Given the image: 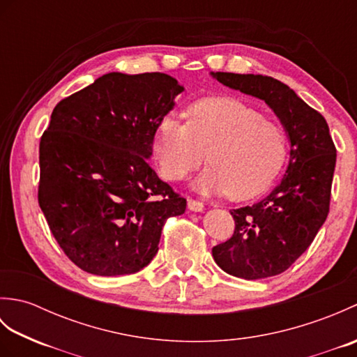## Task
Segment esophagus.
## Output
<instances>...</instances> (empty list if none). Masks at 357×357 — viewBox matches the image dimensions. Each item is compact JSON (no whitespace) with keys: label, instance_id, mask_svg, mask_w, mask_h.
Masks as SVG:
<instances>
[{"label":"esophagus","instance_id":"esophagus-1","mask_svg":"<svg viewBox=\"0 0 357 357\" xmlns=\"http://www.w3.org/2000/svg\"><path fill=\"white\" fill-rule=\"evenodd\" d=\"M187 206L192 211H202L204 210V204L201 201H196V199H192V198L187 199Z\"/></svg>","mask_w":357,"mask_h":357}]
</instances>
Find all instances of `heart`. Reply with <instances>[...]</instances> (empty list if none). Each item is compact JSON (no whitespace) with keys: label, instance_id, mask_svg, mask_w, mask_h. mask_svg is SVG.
I'll use <instances>...</instances> for the list:
<instances>
[{"label":"heart","instance_id":"heart-1","mask_svg":"<svg viewBox=\"0 0 357 357\" xmlns=\"http://www.w3.org/2000/svg\"><path fill=\"white\" fill-rule=\"evenodd\" d=\"M202 150L210 165L196 178L195 190L245 201L262 193L282 169L287 136L276 121L229 96L193 102L185 123L173 116L159 121L151 151L165 179L187 178L201 164Z\"/></svg>","mask_w":357,"mask_h":357}]
</instances>
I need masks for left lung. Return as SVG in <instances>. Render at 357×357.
<instances>
[{
  "instance_id": "obj_1",
  "label": "left lung",
  "mask_w": 357,
  "mask_h": 357,
  "mask_svg": "<svg viewBox=\"0 0 357 357\" xmlns=\"http://www.w3.org/2000/svg\"><path fill=\"white\" fill-rule=\"evenodd\" d=\"M210 75L262 100L290 141L282 181L262 201L231 210L233 236L211 250L215 262L231 276L248 280L276 276L305 252L328 216L336 147L325 118L284 82L253 73Z\"/></svg>"
}]
</instances>
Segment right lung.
Returning <instances> with one entry per match:
<instances>
[{
  "label": "right lung",
  "instance_id": "right-lung-1",
  "mask_svg": "<svg viewBox=\"0 0 357 357\" xmlns=\"http://www.w3.org/2000/svg\"><path fill=\"white\" fill-rule=\"evenodd\" d=\"M184 87L165 73H105L59 101L40 142L38 202L63 252L98 276L132 275L158 253L187 201L147 159Z\"/></svg>",
  "mask_w": 357,
  "mask_h": 357
}]
</instances>
